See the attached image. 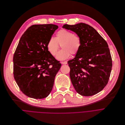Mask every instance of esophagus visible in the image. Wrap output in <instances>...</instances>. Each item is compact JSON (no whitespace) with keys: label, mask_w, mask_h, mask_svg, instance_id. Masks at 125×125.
Returning <instances> with one entry per match:
<instances>
[{"label":"esophagus","mask_w":125,"mask_h":125,"mask_svg":"<svg viewBox=\"0 0 125 125\" xmlns=\"http://www.w3.org/2000/svg\"><path fill=\"white\" fill-rule=\"evenodd\" d=\"M62 64H66L67 63V62L66 61H64V62H62Z\"/></svg>","instance_id":"obj_1"}]
</instances>
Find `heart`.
Instances as JSON below:
<instances>
[{"label": "heart", "instance_id": "obj_1", "mask_svg": "<svg viewBox=\"0 0 125 125\" xmlns=\"http://www.w3.org/2000/svg\"><path fill=\"white\" fill-rule=\"evenodd\" d=\"M59 44L61 45L62 49L58 52L56 59L62 61L69 58L71 54L78 53L81 46V40L78 36L62 29L56 33L55 38L51 37L49 39L46 45L48 52L53 56L55 55L59 48Z\"/></svg>", "mask_w": 125, "mask_h": 125}]
</instances>
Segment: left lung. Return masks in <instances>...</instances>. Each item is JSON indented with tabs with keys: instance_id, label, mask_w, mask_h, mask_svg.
<instances>
[{
	"instance_id": "1",
	"label": "left lung",
	"mask_w": 125,
	"mask_h": 125,
	"mask_svg": "<svg viewBox=\"0 0 125 125\" xmlns=\"http://www.w3.org/2000/svg\"><path fill=\"white\" fill-rule=\"evenodd\" d=\"M62 28L73 31L81 40L79 52L67 62L75 90L83 96L96 94L107 85L112 69L107 42L94 29L85 23L65 24Z\"/></svg>"
}]
</instances>
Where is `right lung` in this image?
<instances>
[{"mask_svg":"<svg viewBox=\"0 0 125 125\" xmlns=\"http://www.w3.org/2000/svg\"><path fill=\"white\" fill-rule=\"evenodd\" d=\"M58 26L34 24L21 36L13 57L14 79L27 96L42 99L50 94L61 63L50 53L47 43Z\"/></svg>","mask_w":125,"mask_h":125,"instance_id":"obj_1","label":"right lung"}]
</instances>
